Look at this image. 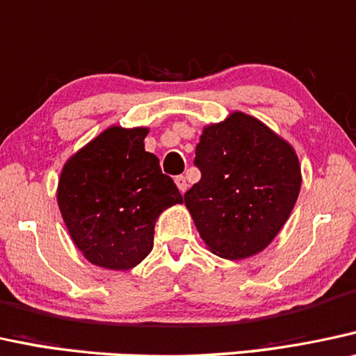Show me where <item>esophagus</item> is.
<instances>
[{
	"instance_id": "obj_1",
	"label": "esophagus",
	"mask_w": 356,
	"mask_h": 356,
	"mask_svg": "<svg viewBox=\"0 0 356 356\" xmlns=\"http://www.w3.org/2000/svg\"><path fill=\"white\" fill-rule=\"evenodd\" d=\"M174 181H175V186L179 187V191H181V193H186V191H187L186 177H184V175H177V177H175Z\"/></svg>"
}]
</instances>
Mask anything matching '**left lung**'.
<instances>
[{
	"label": "left lung",
	"mask_w": 356,
	"mask_h": 356,
	"mask_svg": "<svg viewBox=\"0 0 356 356\" xmlns=\"http://www.w3.org/2000/svg\"><path fill=\"white\" fill-rule=\"evenodd\" d=\"M193 164L202 177L184 202L207 248L233 261L266 248L299 197L294 147L263 121L233 111L205 126Z\"/></svg>",
	"instance_id": "8db88e82"
}]
</instances>
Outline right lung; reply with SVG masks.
I'll return each mask as SVG.
<instances>
[{"mask_svg": "<svg viewBox=\"0 0 356 356\" xmlns=\"http://www.w3.org/2000/svg\"><path fill=\"white\" fill-rule=\"evenodd\" d=\"M149 128L110 126L64 164L57 204L72 241L95 266L128 271L154 245V225L182 195L145 149Z\"/></svg>", "mask_w": 356, "mask_h": 356, "instance_id": "obj_1", "label": "right lung"}]
</instances>
